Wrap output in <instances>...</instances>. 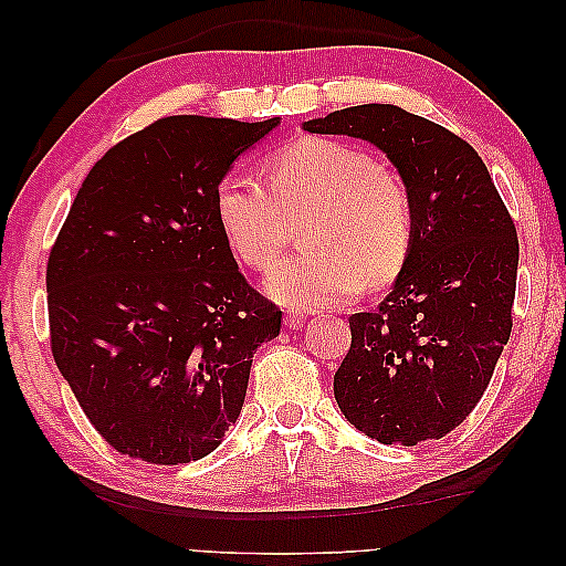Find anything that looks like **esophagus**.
<instances>
[{"mask_svg": "<svg viewBox=\"0 0 566 566\" xmlns=\"http://www.w3.org/2000/svg\"><path fill=\"white\" fill-rule=\"evenodd\" d=\"M283 322L289 324L291 329H298V327H304L306 324V312H289L283 316Z\"/></svg>", "mask_w": 566, "mask_h": 566, "instance_id": "34e87169", "label": "esophagus"}]
</instances>
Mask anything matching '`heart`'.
<instances>
[{"label": "heart", "instance_id": "1", "mask_svg": "<svg viewBox=\"0 0 566 566\" xmlns=\"http://www.w3.org/2000/svg\"><path fill=\"white\" fill-rule=\"evenodd\" d=\"M265 185L227 172L213 208L231 252L269 270L290 231L307 221L310 252L265 277V293L291 308L343 304L363 285H389L415 242V203L407 185L376 154L337 138L304 136L265 159Z\"/></svg>", "mask_w": 566, "mask_h": 566}]
</instances>
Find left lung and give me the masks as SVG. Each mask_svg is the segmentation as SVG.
I'll return each mask as SVG.
<instances>
[{
	"label": "left lung",
	"mask_w": 566,
	"mask_h": 566,
	"mask_svg": "<svg viewBox=\"0 0 566 566\" xmlns=\"http://www.w3.org/2000/svg\"><path fill=\"white\" fill-rule=\"evenodd\" d=\"M304 130L374 144L415 203V242L391 293L350 316L353 343L335 374L339 412L384 446L443 438L479 405L510 339L515 223L482 157L428 118L370 103Z\"/></svg>",
	"instance_id": "1"
}]
</instances>
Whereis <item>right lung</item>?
I'll list each match as a JSON object with an SVG mask.
<instances>
[{
  "label": "right lung",
  "instance_id": "obj_1",
  "mask_svg": "<svg viewBox=\"0 0 566 566\" xmlns=\"http://www.w3.org/2000/svg\"><path fill=\"white\" fill-rule=\"evenodd\" d=\"M281 118L169 115L115 144L76 192L45 289L53 360L115 451L208 455L242 412L281 308L239 273L213 192Z\"/></svg>",
  "mask_w": 566,
  "mask_h": 566
}]
</instances>
